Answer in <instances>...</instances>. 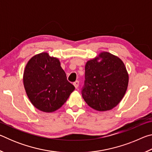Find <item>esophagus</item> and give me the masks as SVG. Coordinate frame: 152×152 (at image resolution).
Here are the masks:
<instances>
[{
    "mask_svg": "<svg viewBox=\"0 0 152 152\" xmlns=\"http://www.w3.org/2000/svg\"><path fill=\"white\" fill-rule=\"evenodd\" d=\"M73 84H74V86H75L76 88H78V87L79 86V81L78 80H76V82H74Z\"/></svg>",
    "mask_w": 152,
    "mask_h": 152,
    "instance_id": "esophagus-1",
    "label": "esophagus"
}]
</instances>
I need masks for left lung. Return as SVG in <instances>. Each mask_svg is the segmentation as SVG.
Returning a JSON list of instances; mask_svg holds the SVG:
<instances>
[{
  "label": "left lung",
  "instance_id": "1",
  "mask_svg": "<svg viewBox=\"0 0 152 152\" xmlns=\"http://www.w3.org/2000/svg\"><path fill=\"white\" fill-rule=\"evenodd\" d=\"M128 82L129 75L123 61L103 51L86 64L82 97L89 107L98 111L111 110L124 96Z\"/></svg>",
  "mask_w": 152,
  "mask_h": 152
}]
</instances>
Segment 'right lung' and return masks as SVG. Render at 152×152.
<instances>
[{
	"instance_id": "obj_1",
	"label": "right lung",
	"mask_w": 152,
	"mask_h": 152,
	"mask_svg": "<svg viewBox=\"0 0 152 152\" xmlns=\"http://www.w3.org/2000/svg\"><path fill=\"white\" fill-rule=\"evenodd\" d=\"M23 84L32 104L45 113L60 109L75 89L67 80L60 60L45 52L34 56L28 61Z\"/></svg>"
}]
</instances>
